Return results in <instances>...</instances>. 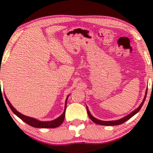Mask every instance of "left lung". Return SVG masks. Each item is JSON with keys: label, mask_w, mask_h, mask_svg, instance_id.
<instances>
[{"label": "left lung", "mask_w": 153, "mask_h": 153, "mask_svg": "<svg viewBox=\"0 0 153 153\" xmlns=\"http://www.w3.org/2000/svg\"><path fill=\"white\" fill-rule=\"evenodd\" d=\"M147 92H148V89H146V95H145L144 99H143V101H142V103H141V104H140V105H139L138 108H137V109H135V111H133V112L131 113V114L128 115V116L123 117V118H121V119L117 120H110V121H104V120H99V119H97V118H94V117L93 116H92V115H91V114H90L89 111H88L87 106H86V109H87V113H88V117H89V118H91V120H92V121L95 123L99 124V125H102V126H118V125H120V124L123 123L124 122H126V120H129L130 118H132V117L134 116L135 114H136L138 112V111L140 110V108H142L143 103H144L145 100H146V96H147Z\"/></svg>", "instance_id": "left-lung-1"}]
</instances>
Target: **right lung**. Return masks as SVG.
<instances>
[{
  "instance_id": "obj_1",
  "label": "right lung",
  "mask_w": 153,
  "mask_h": 153,
  "mask_svg": "<svg viewBox=\"0 0 153 153\" xmlns=\"http://www.w3.org/2000/svg\"><path fill=\"white\" fill-rule=\"evenodd\" d=\"M69 95L67 96V99H66L65 111H64L63 114H62L59 117H58L57 118H56V119H54L53 120H51V121H40V120L35 119V118H31V117H28V116H25V115H22V114H20V113H19L18 111L16 110V108L11 105L10 101H8V99H7V97H5V100H6L7 104H8L9 107H10L13 112L17 116L19 117V118H20L22 120H23L24 122H25L26 123H27L28 125L33 126V127H35V128H56L58 127V126H59L64 121V119H65V118L66 108H67V101L68 97H69Z\"/></svg>"
}]
</instances>
